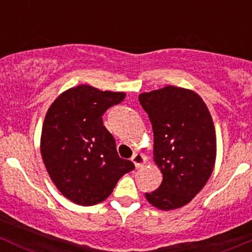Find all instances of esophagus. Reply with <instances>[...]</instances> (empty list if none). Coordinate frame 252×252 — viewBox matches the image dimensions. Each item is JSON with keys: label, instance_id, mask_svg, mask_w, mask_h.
Returning a JSON list of instances; mask_svg holds the SVG:
<instances>
[{"label": "esophagus", "instance_id": "34e87169", "mask_svg": "<svg viewBox=\"0 0 252 252\" xmlns=\"http://www.w3.org/2000/svg\"><path fill=\"white\" fill-rule=\"evenodd\" d=\"M131 161L135 164L136 168H141V167H144L145 162H146V157L142 154H140V152H136V154H134L133 157H131Z\"/></svg>", "mask_w": 252, "mask_h": 252}]
</instances>
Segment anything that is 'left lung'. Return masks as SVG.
Masks as SVG:
<instances>
[{"mask_svg":"<svg viewBox=\"0 0 252 252\" xmlns=\"http://www.w3.org/2000/svg\"><path fill=\"white\" fill-rule=\"evenodd\" d=\"M139 101L154 130V161L161 185L145 194L162 211L189 204L212 174L217 140L210 111L199 94L174 85L142 93Z\"/></svg>","mask_w":252,"mask_h":252,"instance_id":"8db88e82","label":"left lung"}]
</instances>
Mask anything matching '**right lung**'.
<instances>
[{
	"label": "right lung",
	"instance_id": "obj_1",
	"mask_svg": "<svg viewBox=\"0 0 252 252\" xmlns=\"http://www.w3.org/2000/svg\"><path fill=\"white\" fill-rule=\"evenodd\" d=\"M124 97L126 93L81 84L63 91L46 112L40 140L42 161L56 188L74 204L105 201L121 177L135 168L118 156L102 122L103 113Z\"/></svg>",
	"mask_w": 252,
	"mask_h": 252
}]
</instances>
